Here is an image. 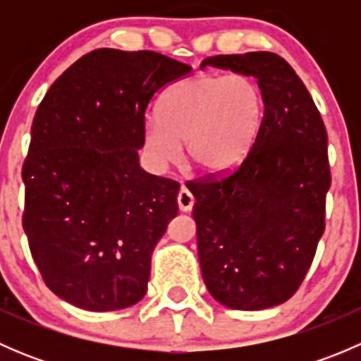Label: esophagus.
<instances>
[{
    "label": "esophagus",
    "instance_id": "esophagus-1",
    "mask_svg": "<svg viewBox=\"0 0 361 361\" xmlns=\"http://www.w3.org/2000/svg\"><path fill=\"white\" fill-rule=\"evenodd\" d=\"M195 204V197L192 195V192L188 188H181L180 194H178V206H180V211H190Z\"/></svg>",
    "mask_w": 361,
    "mask_h": 361
}]
</instances>
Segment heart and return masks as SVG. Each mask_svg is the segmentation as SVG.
Returning a JSON list of instances; mask_svg holds the SVG:
<instances>
[{"label":"heart","instance_id":"obj_1","mask_svg":"<svg viewBox=\"0 0 361 361\" xmlns=\"http://www.w3.org/2000/svg\"><path fill=\"white\" fill-rule=\"evenodd\" d=\"M264 118V92L246 73L192 76L164 96L160 116L145 122V145L159 162H174L187 143L188 162L224 173L245 160Z\"/></svg>","mask_w":361,"mask_h":361}]
</instances>
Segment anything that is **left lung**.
I'll use <instances>...</instances> for the list:
<instances>
[{"label":"left lung","mask_w":361,"mask_h":361,"mask_svg":"<svg viewBox=\"0 0 361 361\" xmlns=\"http://www.w3.org/2000/svg\"><path fill=\"white\" fill-rule=\"evenodd\" d=\"M201 66L246 73L264 92L253 147L232 173L190 181L202 279L214 300L260 311L304 281L325 231L329 136L293 68L272 52L214 56Z\"/></svg>","instance_id":"8db88e82"}]
</instances>
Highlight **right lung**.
Here are the masks:
<instances>
[{
	"label": "right lung",
	"mask_w": 361,
	"mask_h": 361,
	"mask_svg": "<svg viewBox=\"0 0 361 361\" xmlns=\"http://www.w3.org/2000/svg\"><path fill=\"white\" fill-rule=\"evenodd\" d=\"M192 66L152 50L97 49L45 94L23 166V227L45 285L85 311L145 297L180 183L140 167L145 111Z\"/></svg>",
	"instance_id": "right-lung-1"
}]
</instances>
